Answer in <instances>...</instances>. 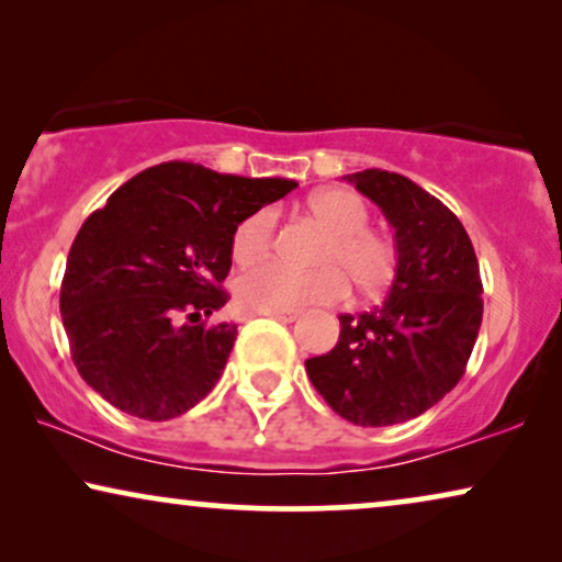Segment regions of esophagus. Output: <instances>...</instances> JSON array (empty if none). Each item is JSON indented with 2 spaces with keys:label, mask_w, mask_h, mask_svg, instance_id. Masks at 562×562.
Here are the masks:
<instances>
[{
  "label": "esophagus",
  "mask_w": 562,
  "mask_h": 562,
  "mask_svg": "<svg viewBox=\"0 0 562 562\" xmlns=\"http://www.w3.org/2000/svg\"><path fill=\"white\" fill-rule=\"evenodd\" d=\"M266 317H273L279 322H296L299 317H302V312H268Z\"/></svg>",
  "instance_id": "1"
}]
</instances>
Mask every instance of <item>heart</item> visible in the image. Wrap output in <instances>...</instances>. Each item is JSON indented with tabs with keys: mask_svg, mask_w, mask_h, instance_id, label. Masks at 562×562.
I'll use <instances>...</instances> for the list:
<instances>
[{
	"mask_svg": "<svg viewBox=\"0 0 562 562\" xmlns=\"http://www.w3.org/2000/svg\"><path fill=\"white\" fill-rule=\"evenodd\" d=\"M306 212L327 229L314 250V271L299 273L281 263L250 268L235 281L243 310L296 312L312 304H333L345 294V279L358 294H379L396 273V248L386 235L368 227V206L348 189H319L306 199ZM276 214L256 210L243 217L229 237L235 263L250 266L271 250Z\"/></svg>",
	"mask_w": 562,
	"mask_h": 562,
	"instance_id": "heart-1",
	"label": "heart"
}]
</instances>
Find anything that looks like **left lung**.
Instances as JSON below:
<instances>
[{
    "label": "left lung",
    "instance_id": "left-lung-1",
    "mask_svg": "<svg viewBox=\"0 0 562 562\" xmlns=\"http://www.w3.org/2000/svg\"><path fill=\"white\" fill-rule=\"evenodd\" d=\"M394 227L386 302L340 314V340L306 360L322 398L360 427H389L435 406L463 379L483 317L473 243L440 199L381 168L345 176Z\"/></svg>",
    "mask_w": 562,
    "mask_h": 562
}]
</instances>
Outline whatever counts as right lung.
<instances>
[{"instance_id": "1", "label": "right lung", "mask_w": 562, "mask_h": 562, "mask_svg": "<svg viewBox=\"0 0 562 562\" xmlns=\"http://www.w3.org/2000/svg\"><path fill=\"white\" fill-rule=\"evenodd\" d=\"M296 189L187 160L145 168L91 212L71 245L60 317L81 379L120 412L164 422L220 381L237 325H206L227 302L229 237Z\"/></svg>"}]
</instances>
